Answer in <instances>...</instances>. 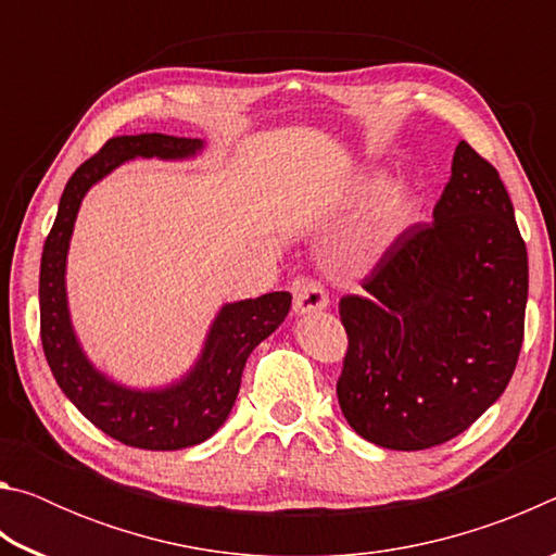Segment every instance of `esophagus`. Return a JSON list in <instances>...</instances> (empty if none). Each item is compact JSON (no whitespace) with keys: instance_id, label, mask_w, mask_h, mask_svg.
<instances>
[{"instance_id":"esophagus-1","label":"esophagus","mask_w":556,"mask_h":556,"mask_svg":"<svg viewBox=\"0 0 556 556\" xmlns=\"http://www.w3.org/2000/svg\"><path fill=\"white\" fill-rule=\"evenodd\" d=\"M291 291H294V312L301 316L324 312L328 306V294L321 285H316V281L296 279Z\"/></svg>"}]
</instances>
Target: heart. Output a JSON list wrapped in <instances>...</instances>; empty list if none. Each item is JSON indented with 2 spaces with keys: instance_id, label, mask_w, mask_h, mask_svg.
I'll return each instance as SVG.
<instances>
[{
  "instance_id": "1",
  "label": "heart",
  "mask_w": 556,
  "mask_h": 556,
  "mask_svg": "<svg viewBox=\"0 0 556 556\" xmlns=\"http://www.w3.org/2000/svg\"><path fill=\"white\" fill-rule=\"evenodd\" d=\"M378 184H372V188ZM404 218H407V199H404L400 188H390V191L382 193L378 205H375L368 228H365V238H368L372 248H384L400 232Z\"/></svg>"
}]
</instances>
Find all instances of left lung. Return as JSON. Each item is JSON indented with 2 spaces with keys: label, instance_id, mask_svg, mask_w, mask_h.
Returning <instances> with one entry per match:
<instances>
[{
  "label": "left lung",
  "instance_id": "8db88e82",
  "mask_svg": "<svg viewBox=\"0 0 556 556\" xmlns=\"http://www.w3.org/2000/svg\"><path fill=\"white\" fill-rule=\"evenodd\" d=\"M431 218L392 242L363 296L341 299L338 404L392 451L466 431L505 392L522 348L527 248L501 176L466 142Z\"/></svg>",
  "mask_w": 556,
  "mask_h": 556
}]
</instances>
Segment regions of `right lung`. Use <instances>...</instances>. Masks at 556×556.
<instances>
[{
	"label": "right lung",
	"instance_id": "right-lung-1",
	"mask_svg": "<svg viewBox=\"0 0 556 556\" xmlns=\"http://www.w3.org/2000/svg\"><path fill=\"white\" fill-rule=\"evenodd\" d=\"M203 139L159 131L112 137L65 184L59 215L46 238L39 277L41 343L55 382L83 417L122 444L147 451H178L211 439L228 419L250 353L271 336L291 308L289 291L228 301L208 326L199 357L181 378L159 388H127L90 361L73 328L65 267L88 191L131 159L186 162L203 154Z\"/></svg>",
	"mask_w": 556,
	"mask_h": 556
}]
</instances>
